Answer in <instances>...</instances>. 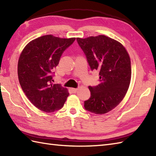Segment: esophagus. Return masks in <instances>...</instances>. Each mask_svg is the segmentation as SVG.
<instances>
[{
	"label": "esophagus",
	"instance_id": "obj_1",
	"mask_svg": "<svg viewBox=\"0 0 156 156\" xmlns=\"http://www.w3.org/2000/svg\"><path fill=\"white\" fill-rule=\"evenodd\" d=\"M78 88H71V90H72L73 92H74V93H76V92L78 91Z\"/></svg>",
	"mask_w": 156,
	"mask_h": 156
}]
</instances>
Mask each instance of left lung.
I'll return each mask as SVG.
<instances>
[{
    "instance_id": "8db88e82",
    "label": "left lung",
    "mask_w": 156,
    "mask_h": 156,
    "mask_svg": "<svg viewBox=\"0 0 156 156\" xmlns=\"http://www.w3.org/2000/svg\"><path fill=\"white\" fill-rule=\"evenodd\" d=\"M92 70L99 72L101 83L88 87L90 97L84 102L86 110L105 114L120 103L127 93L131 78V59L120 42L106 35L76 38Z\"/></svg>"
}]
</instances>
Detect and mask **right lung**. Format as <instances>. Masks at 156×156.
<instances>
[{"label":"right lung","instance_id":"add662e5","mask_svg":"<svg viewBox=\"0 0 156 156\" xmlns=\"http://www.w3.org/2000/svg\"><path fill=\"white\" fill-rule=\"evenodd\" d=\"M75 39L46 35L31 41L23 49L18 61L19 81L29 100L39 110L52 112L64 106L68 90L52 83L51 72Z\"/></svg>","mask_w":156,"mask_h":156}]
</instances>
